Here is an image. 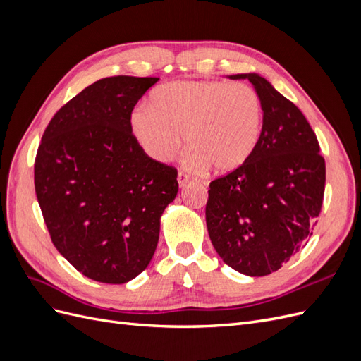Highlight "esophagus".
Masks as SVG:
<instances>
[{
	"label": "esophagus",
	"mask_w": 361,
	"mask_h": 361,
	"mask_svg": "<svg viewBox=\"0 0 361 361\" xmlns=\"http://www.w3.org/2000/svg\"><path fill=\"white\" fill-rule=\"evenodd\" d=\"M190 176L187 173H183V171H179L178 173V182H179V187L182 188V187H185V185H187L188 182H190Z\"/></svg>",
	"instance_id": "esophagus-1"
}]
</instances>
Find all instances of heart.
I'll use <instances>...</instances> for the list:
<instances>
[{
	"instance_id": "1",
	"label": "heart",
	"mask_w": 361,
	"mask_h": 361,
	"mask_svg": "<svg viewBox=\"0 0 361 361\" xmlns=\"http://www.w3.org/2000/svg\"><path fill=\"white\" fill-rule=\"evenodd\" d=\"M264 106L259 93L243 82L171 81L150 94V105H137L130 130L145 154L169 162L182 143L190 147L185 166L232 171L245 164L259 143Z\"/></svg>"
}]
</instances>
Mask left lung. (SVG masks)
I'll list each match as a JSON object with an SVG mask.
<instances>
[{
	"label": "left lung",
	"instance_id": "8db88e82",
	"mask_svg": "<svg viewBox=\"0 0 361 361\" xmlns=\"http://www.w3.org/2000/svg\"><path fill=\"white\" fill-rule=\"evenodd\" d=\"M248 80L264 106L250 159L209 185L207 233L226 265L250 277L281 268L313 235L325 190V161L307 118L259 73Z\"/></svg>",
	"mask_w": 361,
	"mask_h": 361
}]
</instances>
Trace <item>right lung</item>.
<instances>
[{
  "instance_id": "add662e5",
  "label": "right lung",
  "mask_w": 361,
  "mask_h": 361,
  "mask_svg": "<svg viewBox=\"0 0 361 361\" xmlns=\"http://www.w3.org/2000/svg\"><path fill=\"white\" fill-rule=\"evenodd\" d=\"M159 78L111 76L63 105L42 137L36 195L52 244L94 281L122 285L150 264L178 171L152 159L129 125Z\"/></svg>"
}]
</instances>
